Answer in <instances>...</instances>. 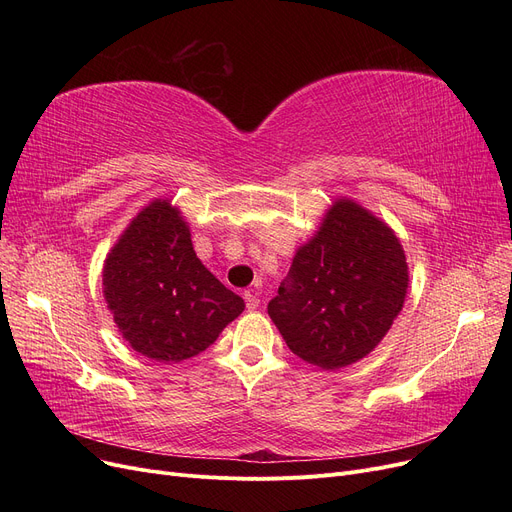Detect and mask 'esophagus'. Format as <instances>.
I'll use <instances>...</instances> for the list:
<instances>
[{"mask_svg":"<svg viewBox=\"0 0 512 512\" xmlns=\"http://www.w3.org/2000/svg\"><path fill=\"white\" fill-rule=\"evenodd\" d=\"M245 303H247V309L249 311H255L257 307H259V297H257V294L255 292H245Z\"/></svg>","mask_w":512,"mask_h":512,"instance_id":"34e87169","label":"esophagus"}]
</instances>
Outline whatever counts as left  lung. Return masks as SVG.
Here are the masks:
<instances>
[{
	"label": "left lung",
	"mask_w": 512,
	"mask_h": 512,
	"mask_svg": "<svg viewBox=\"0 0 512 512\" xmlns=\"http://www.w3.org/2000/svg\"><path fill=\"white\" fill-rule=\"evenodd\" d=\"M407 288L409 265L394 230L357 201L340 197L297 249L267 313L294 355L336 371L382 342Z\"/></svg>",
	"instance_id": "1"
}]
</instances>
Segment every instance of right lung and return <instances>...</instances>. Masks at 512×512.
I'll use <instances>...</instances> for the list:
<instances>
[{"instance_id":"right-lung-1","label":"right lung","mask_w":512,"mask_h":512,"mask_svg":"<svg viewBox=\"0 0 512 512\" xmlns=\"http://www.w3.org/2000/svg\"><path fill=\"white\" fill-rule=\"evenodd\" d=\"M103 299L130 348L159 363L203 353L245 311L201 263L188 222L168 199L145 205L107 253Z\"/></svg>"}]
</instances>
